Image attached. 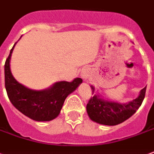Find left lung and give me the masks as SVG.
Here are the masks:
<instances>
[{"instance_id":"left-lung-1","label":"left lung","mask_w":154,"mask_h":154,"mask_svg":"<svg viewBox=\"0 0 154 154\" xmlns=\"http://www.w3.org/2000/svg\"><path fill=\"white\" fill-rule=\"evenodd\" d=\"M146 87L141 89L138 98L127 103L104 100L100 98L99 95L94 94L90 98L86 106L89 117L91 120L98 124L109 126H114L123 123L131 117L141 106L145 97ZM91 89L94 94V88L92 85Z\"/></svg>"}]
</instances>
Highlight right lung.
Returning <instances> with one entry per match:
<instances>
[{"label":"right lung","instance_id":"obj_1","mask_svg":"<svg viewBox=\"0 0 154 154\" xmlns=\"http://www.w3.org/2000/svg\"><path fill=\"white\" fill-rule=\"evenodd\" d=\"M15 45L5 63V87L10 101L20 112L33 120L54 119L60 113L66 97L82 83V79L57 82L44 90L28 89L17 82L11 72L10 60Z\"/></svg>","mask_w":154,"mask_h":154}]
</instances>
